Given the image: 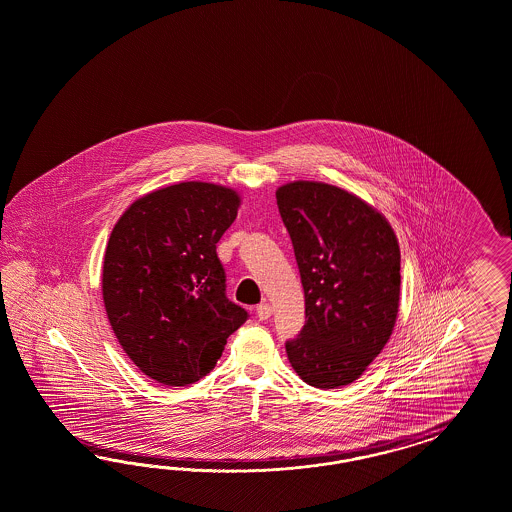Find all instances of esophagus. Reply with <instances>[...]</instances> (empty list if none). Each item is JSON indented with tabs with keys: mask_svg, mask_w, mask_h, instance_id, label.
<instances>
[{
	"mask_svg": "<svg viewBox=\"0 0 512 512\" xmlns=\"http://www.w3.org/2000/svg\"><path fill=\"white\" fill-rule=\"evenodd\" d=\"M270 315H272V306H270V304H259V306H257V317H259L261 321L270 319Z\"/></svg>",
	"mask_w": 512,
	"mask_h": 512,
	"instance_id": "obj_1",
	"label": "esophagus"
}]
</instances>
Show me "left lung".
I'll return each mask as SVG.
<instances>
[{
    "label": "left lung",
    "mask_w": 512,
    "mask_h": 512,
    "mask_svg": "<svg viewBox=\"0 0 512 512\" xmlns=\"http://www.w3.org/2000/svg\"><path fill=\"white\" fill-rule=\"evenodd\" d=\"M306 298V325L285 345L311 387L357 381L396 326L400 244L370 202L325 182L295 180L276 189Z\"/></svg>",
    "instance_id": "left-lung-1"
}]
</instances>
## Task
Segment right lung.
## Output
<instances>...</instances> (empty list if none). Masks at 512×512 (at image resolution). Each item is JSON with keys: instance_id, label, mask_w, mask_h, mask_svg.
Returning a JSON list of instances; mask_svg holds the SVG:
<instances>
[{"instance_id": "obj_1", "label": "right lung", "mask_w": 512, "mask_h": 512, "mask_svg": "<svg viewBox=\"0 0 512 512\" xmlns=\"http://www.w3.org/2000/svg\"><path fill=\"white\" fill-rule=\"evenodd\" d=\"M240 204L233 187L180 182L131 202L110 233L101 274L110 326L131 362L161 385L202 379L248 319L225 296L216 253Z\"/></svg>"}]
</instances>
